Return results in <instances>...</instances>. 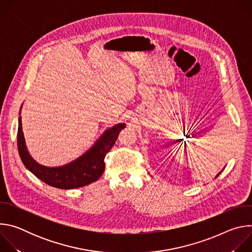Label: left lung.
Listing matches in <instances>:
<instances>
[{
	"instance_id": "obj_1",
	"label": "left lung",
	"mask_w": 252,
	"mask_h": 252,
	"mask_svg": "<svg viewBox=\"0 0 252 252\" xmlns=\"http://www.w3.org/2000/svg\"><path fill=\"white\" fill-rule=\"evenodd\" d=\"M220 172H221V171H220ZM220 173H219V174H218V175H217V177H218V176H219V175H220Z\"/></svg>"
}]
</instances>
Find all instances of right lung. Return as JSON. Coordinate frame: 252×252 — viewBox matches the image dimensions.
Wrapping results in <instances>:
<instances>
[{"mask_svg": "<svg viewBox=\"0 0 252 252\" xmlns=\"http://www.w3.org/2000/svg\"><path fill=\"white\" fill-rule=\"evenodd\" d=\"M125 127V124H119L106 129L86 154L74 161L59 167H47L39 164L30 156L23 133L22 118L19 117L17 136L19 155L24 165L45 184L61 189L82 188L97 181L100 177L105 166L104 158L112 150L119 133Z\"/></svg>", "mask_w": 252, "mask_h": 252, "instance_id": "1", "label": "right lung"}]
</instances>
